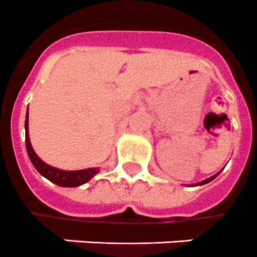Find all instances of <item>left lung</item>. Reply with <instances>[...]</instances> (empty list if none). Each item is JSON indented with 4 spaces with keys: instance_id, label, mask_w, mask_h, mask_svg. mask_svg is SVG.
<instances>
[{
    "instance_id": "left-lung-1",
    "label": "left lung",
    "mask_w": 257,
    "mask_h": 257,
    "mask_svg": "<svg viewBox=\"0 0 257 257\" xmlns=\"http://www.w3.org/2000/svg\"><path fill=\"white\" fill-rule=\"evenodd\" d=\"M217 175H219V172H217L216 175L211 176V178H208V179H206V180H203V182H199V183L194 184V186H202V184H206V183H208V182H211V180H213V179H215V178H216Z\"/></svg>"
}]
</instances>
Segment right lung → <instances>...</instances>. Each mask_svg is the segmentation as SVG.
Wrapping results in <instances>:
<instances>
[{
	"mask_svg": "<svg viewBox=\"0 0 257 257\" xmlns=\"http://www.w3.org/2000/svg\"><path fill=\"white\" fill-rule=\"evenodd\" d=\"M25 143H26V150H28V155L32 161L33 166L37 168V171L40 172L41 175L45 176L46 179L55 183L57 186L61 187H78L81 184H85L89 182L94 175L99 172V168H85V170H78V171H65V170H59V168L51 167L49 164L41 161L38 155L34 153L32 147L30 139H29V115L26 114L25 119Z\"/></svg>",
	"mask_w": 257,
	"mask_h": 257,
	"instance_id": "obj_1",
	"label": "right lung"
}]
</instances>
